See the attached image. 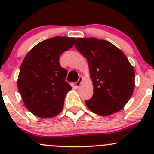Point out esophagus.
<instances>
[{
	"label": "esophagus",
	"instance_id": "obj_1",
	"mask_svg": "<svg viewBox=\"0 0 154 154\" xmlns=\"http://www.w3.org/2000/svg\"><path fill=\"white\" fill-rule=\"evenodd\" d=\"M83 77H79V79H78V80H77V82H76V83H75L76 86H77V88H78V87H80V84H81V83H82V81H83Z\"/></svg>",
	"mask_w": 154,
	"mask_h": 154
}]
</instances>
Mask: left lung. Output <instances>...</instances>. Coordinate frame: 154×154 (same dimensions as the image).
<instances>
[{
    "mask_svg": "<svg viewBox=\"0 0 154 154\" xmlns=\"http://www.w3.org/2000/svg\"><path fill=\"white\" fill-rule=\"evenodd\" d=\"M75 48L88 61L93 83L86 106L101 116L120 111L135 88V71L125 54L109 42L92 37L77 38Z\"/></svg>",
    "mask_w": 154,
    "mask_h": 154,
    "instance_id": "left-lung-1",
    "label": "left lung"
}]
</instances>
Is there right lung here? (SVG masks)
I'll return each instance as SVG.
<instances>
[{
	"mask_svg": "<svg viewBox=\"0 0 154 154\" xmlns=\"http://www.w3.org/2000/svg\"><path fill=\"white\" fill-rule=\"evenodd\" d=\"M75 38L56 36L44 40L27 53L20 67L18 89L27 109L40 118L62 112L65 97L72 88L65 79L67 71L59 58L73 47Z\"/></svg>",
	"mask_w": 154,
	"mask_h": 154,
	"instance_id": "right-lung-1",
	"label": "right lung"
}]
</instances>
